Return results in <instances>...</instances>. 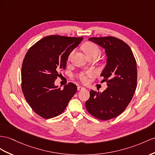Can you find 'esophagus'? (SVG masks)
<instances>
[{
    "label": "esophagus",
    "mask_w": 155,
    "mask_h": 155,
    "mask_svg": "<svg viewBox=\"0 0 155 155\" xmlns=\"http://www.w3.org/2000/svg\"><path fill=\"white\" fill-rule=\"evenodd\" d=\"M77 89H78V90H82L85 89V88H84V87H83V86H78L77 87Z\"/></svg>",
    "instance_id": "34e87169"
}]
</instances>
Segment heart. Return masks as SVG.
I'll list each match as a JSON object with an SVG mask.
<instances>
[{
    "mask_svg": "<svg viewBox=\"0 0 155 155\" xmlns=\"http://www.w3.org/2000/svg\"><path fill=\"white\" fill-rule=\"evenodd\" d=\"M84 50L87 55H90V54H98L100 51V50L99 48V47L92 42H88L87 43L86 45H84ZM73 53V52L72 51V52H71L69 54L68 56V59L71 58ZM94 74V72L92 70L82 71V72L78 74V78H79V80L82 81V82H87L88 81V78L90 77H92Z\"/></svg>",
    "mask_w": 155,
    "mask_h": 155,
    "instance_id": "b5f03b06",
    "label": "heart"
}]
</instances>
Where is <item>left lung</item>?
Segmentation results:
<instances>
[{
  "label": "left lung",
  "mask_w": 155,
  "mask_h": 155,
  "mask_svg": "<svg viewBox=\"0 0 155 155\" xmlns=\"http://www.w3.org/2000/svg\"><path fill=\"white\" fill-rule=\"evenodd\" d=\"M89 40L105 50L107 65L101 77L108 87L102 93L91 90L86 108L95 118L108 120L124 112L132 100L137 87L136 61L130 46L120 39L105 37Z\"/></svg>",
  "instance_id": "obj_1"
}]
</instances>
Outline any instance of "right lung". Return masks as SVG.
Returning a JSON list of instances; mask_svg holds the SVG:
<instances>
[{
  "label": "right lung",
  "instance_id": "add662e5",
  "mask_svg": "<svg viewBox=\"0 0 155 155\" xmlns=\"http://www.w3.org/2000/svg\"><path fill=\"white\" fill-rule=\"evenodd\" d=\"M83 37L50 35L40 40L27 51L21 67V90L27 102L38 116L48 119L65 109L76 93L69 82L63 90L54 82L65 69L69 54Z\"/></svg>",
  "mask_w": 155,
  "mask_h": 155
}]
</instances>
